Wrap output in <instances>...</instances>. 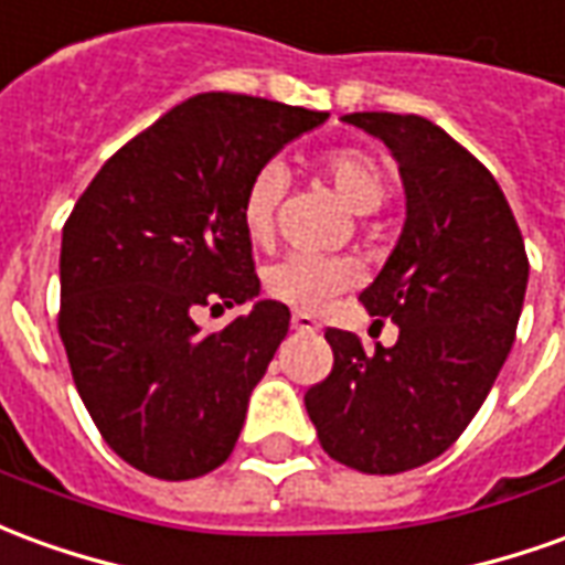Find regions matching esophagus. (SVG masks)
Returning a JSON list of instances; mask_svg holds the SVG:
<instances>
[{
  "mask_svg": "<svg viewBox=\"0 0 565 565\" xmlns=\"http://www.w3.org/2000/svg\"><path fill=\"white\" fill-rule=\"evenodd\" d=\"M290 327H294L296 333H315L318 330V321L306 315V311H296L294 318H290Z\"/></svg>",
  "mask_w": 565,
  "mask_h": 565,
  "instance_id": "1",
  "label": "esophagus"
}]
</instances>
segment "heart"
Listing matches in <instances>:
<instances>
[{
  "mask_svg": "<svg viewBox=\"0 0 565 565\" xmlns=\"http://www.w3.org/2000/svg\"><path fill=\"white\" fill-rule=\"evenodd\" d=\"M323 177L333 183L339 199L349 204L354 214H376L388 201V171L385 164L366 149H330L321 159ZM281 168L266 164L254 173L242 199V226L247 238L266 242L275 228V211L284 195ZM361 278L354 259L321 254H287L266 271V290L278 302L296 311H318L342 290Z\"/></svg>",
  "mask_w": 565,
  "mask_h": 565,
  "instance_id": "obj_1",
  "label": "heart"
}]
</instances>
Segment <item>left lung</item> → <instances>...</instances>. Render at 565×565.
<instances>
[{"instance_id": "obj_1", "label": "left lung", "mask_w": 565, "mask_h": 565, "mask_svg": "<svg viewBox=\"0 0 565 565\" xmlns=\"http://www.w3.org/2000/svg\"><path fill=\"white\" fill-rule=\"evenodd\" d=\"M397 161L404 232L361 302L397 323L370 351L327 330L330 376L306 392L323 452L364 475L437 459L475 419L514 345L530 281L523 235L495 177L422 116L351 113Z\"/></svg>"}]
</instances>
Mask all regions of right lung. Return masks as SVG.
<instances>
[{
  "label": "right lung",
  "mask_w": 565,
  "mask_h": 565,
  "mask_svg": "<svg viewBox=\"0 0 565 565\" xmlns=\"http://www.w3.org/2000/svg\"><path fill=\"white\" fill-rule=\"evenodd\" d=\"M323 121L263 97L199 94L121 146L76 201L57 330L82 404L137 471L192 480L232 456L290 309L257 299L220 334H201L191 311L259 296L244 189Z\"/></svg>",
  "instance_id": "right-lung-1"
}]
</instances>
